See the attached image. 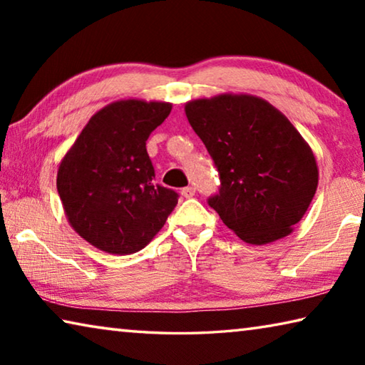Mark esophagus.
<instances>
[{
  "label": "esophagus",
  "instance_id": "esophagus-1",
  "mask_svg": "<svg viewBox=\"0 0 365 365\" xmlns=\"http://www.w3.org/2000/svg\"><path fill=\"white\" fill-rule=\"evenodd\" d=\"M195 187H185V188H182V196H185V197H191V196H195Z\"/></svg>",
  "mask_w": 365,
  "mask_h": 365
}]
</instances>
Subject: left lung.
Instances as JSON below:
<instances>
[{
	"label": "left lung",
	"mask_w": 365,
	"mask_h": 365,
	"mask_svg": "<svg viewBox=\"0 0 365 365\" xmlns=\"http://www.w3.org/2000/svg\"><path fill=\"white\" fill-rule=\"evenodd\" d=\"M190 125L207 148L220 190L207 200L246 243L287 237L316 195V156L301 133L262 98L222 93L185 104Z\"/></svg>",
	"instance_id": "8db88e82"
}]
</instances>
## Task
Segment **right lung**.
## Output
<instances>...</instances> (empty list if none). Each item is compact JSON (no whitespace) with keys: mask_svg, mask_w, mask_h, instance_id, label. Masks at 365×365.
<instances>
[{"mask_svg":"<svg viewBox=\"0 0 365 365\" xmlns=\"http://www.w3.org/2000/svg\"><path fill=\"white\" fill-rule=\"evenodd\" d=\"M170 109L164 101L110 103L61 160L56 187L66 217L95 248L120 256L143 250L177 206L175 191L154 183L146 151Z\"/></svg>","mask_w":365,"mask_h":365,"instance_id":"obj_1","label":"right lung"}]
</instances>
